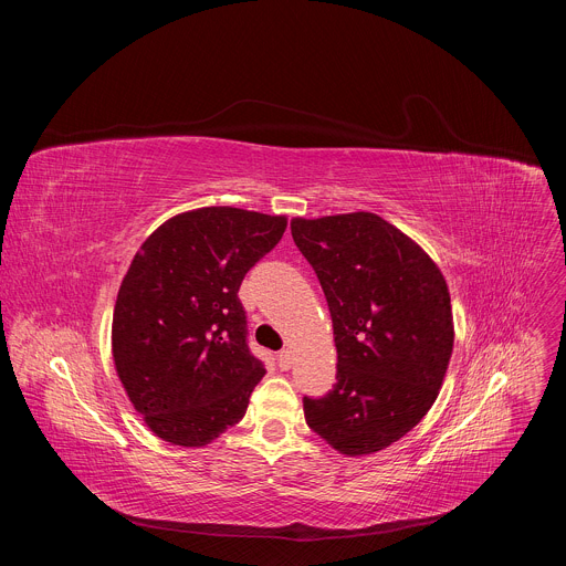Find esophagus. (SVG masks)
<instances>
[{
	"label": "esophagus",
	"mask_w": 566,
	"mask_h": 566,
	"mask_svg": "<svg viewBox=\"0 0 566 566\" xmlns=\"http://www.w3.org/2000/svg\"><path fill=\"white\" fill-rule=\"evenodd\" d=\"M291 365H293V356H291V352H289V349H282V352L277 354V367L286 371Z\"/></svg>",
	"instance_id": "1"
}]
</instances>
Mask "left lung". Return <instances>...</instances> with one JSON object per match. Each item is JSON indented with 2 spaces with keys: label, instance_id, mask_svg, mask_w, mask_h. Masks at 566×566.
<instances>
[{
  "label": "left lung",
  "instance_id": "obj_1",
  "mask_svg": "<svg viewBox=\"0 0 566 566\" xmlns=\"http://www.w3.org/2000/svg\"><path fill=\"white\" fill-rule=\"evenodd\" d=\"M291 234L325 291L336 385L304 396L306 426L338 452H378L432 408L454 343L437 264L374 212L293 219Z\"/></svg>",
  "mask_w": 566,
  "mask_h": 566
}]
</instances>
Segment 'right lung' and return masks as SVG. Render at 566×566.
I'll list each match as a JSON object with an SVG mask.
<instances>
[{
	"label": "right lung",
	"mask_w": 566,
	"mask_h": 566,
	"mask_svg": "<svg viewBox=\"0 0 566 566\" xmlns=\"http://www.w3.org/2000/svg\"><path fill=\"white\" fill-rule=\"evenodd\" d=\"M286 230L284 217L230 206L156 228L120 284L112 352L134 410L164 441L199 448L247 415L266 374L237 291Z\"/></svg>",
	"instance_id": "1"
}]
</instances>
